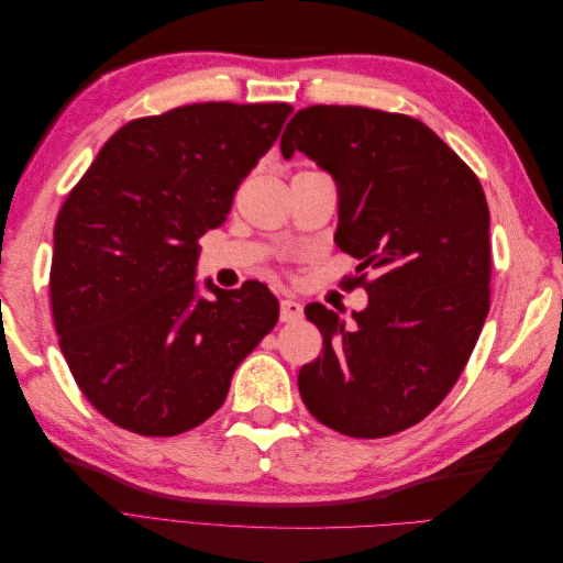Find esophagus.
Returning a JSON list of instances; mask_svg holds the SVG:
<instances>
[{
  "mask_svg": "<svg viewBox=\"0 0 563 563\" xmlns=\"http://www.w3.org/2000/svg\"><path fill=\"white\" fill-rule=\"evenodd\" d=\"M279 317L282 321H298L302 319V305L294 296H286L279 302Z\"/></svg>",
  "mask_w": 563,
  "mask_h": 563,
  "instance_id": "esophagus-1",
  "label": "esophagus"
}]
</instances>
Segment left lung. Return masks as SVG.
<instances>
[{"mask_svg":"<svg viewBox=\"0 0 563 563\" xmlns=\"http://www.w3.org/2000/svg\"><path fill=\"white\" fill-rule=\"evenodd\" d=\"M308 155L338 187L335 244L378 272L354 327L321 302L305 317L323 335L298 373L327 428L362 439L430 416L463 373L488 314V203L470 166L406 114L312 106L296 112L282 155Z\"/></svg>","mask_w":563,"mask_h":563,"instance_id":"obj_1","label":"left lung"}]
</instances>
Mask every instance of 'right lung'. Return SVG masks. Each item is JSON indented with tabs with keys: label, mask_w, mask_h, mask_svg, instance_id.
Returning a JSON list of instances; mask_svg holds the SVG:
<instances>
[{
	"label": "right lung",
	"mask_w": 563,
	"mask_h": 563,
	"mask_svg": "<svg viewBox=\"0 0 563 563\" xmlns=\"http://www.w3.org/2000/svg\"><path fill=\"white\" fill-rule=\"evenodd\" d=\"M286 103H197L124 124L67 195L54 228L51 310L79 389L143 437L197 428L275 329L261 282L197 284V240L277 141Z\"/></svg>",
	"instance_id": "add662e5"
}]
</instances>
